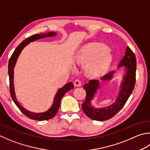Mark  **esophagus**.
<instances>
[{
	"label": "esophagus",
	"instance_id": "obj_1",
	"mask_svg": "<svg viewBox=\"0 0 150 150\" xmlns=\"http://www.w3.org/2000/svg\"><path fill=\"white\" fill-rule=\"evenodd\" d=\"M74 84H75V86H81V81L80 79H76L74 82Z\"/></svg>",
	"mask_w": 150,
	"mask_h": 150
}]
</instances>
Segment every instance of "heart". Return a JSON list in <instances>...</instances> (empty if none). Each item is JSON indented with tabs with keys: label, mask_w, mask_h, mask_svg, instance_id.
Here are the masks:
<instances>
[{
	"label": "heart",
	"mask_w": 150,
	"mask_h": 150,
	"mask_svg": "<svg viewBox=\"0 0 150 150\" xmlns=\"http://www.w3.org/2000/svg\"><path fill=\"white\" fill-rule=\"evenodd\" d=\"M111 60L112 56L108 52V48L104 44L99 43L88 44L77 55V62L89 64L87 71L91 75H99L105 72Z\"/></svg>",
	"instance_id": "1"
}]
</instances>
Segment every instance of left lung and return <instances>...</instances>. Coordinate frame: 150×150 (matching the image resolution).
<instances>
[{"mask_svg": "<svg viewBox=\"0 0 150 150\" xmlns=\"http://www.w3.org/2000/svg\"><path fill=\"white\" fill-rule=\"evenodd\" d=\"M124 66H125L127 72L124 76V81L121 86V91L116 101L109 107L103 108H96L91 106V101L99 86V81L91 80L89 81L88 84H84L83 87L86 90V96L84 102L82 104V108L88 118L97 121H105L112 118L124 107L131 93L133 92L136 83V56L128 46L126 48L125 56L119 64L118 68ZM114 73V71L109 72L104 75L101 79H110Z\"/></svg>", "mask_w": 150, "mask_h": 150, "instance_id": "1", "label": "left lung"}]
</instances>
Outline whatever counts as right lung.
I'll list each match as a JSON object with an SVG mask.
<instances>
[{"mask_svg": "<svg viewBox=\"0 0 150 150\" xmlns=\"http://www.w3.org/2000/svg\"><path fill=\"white\" fill-rule=\"evenodd\" d=\"M56 33L53 32H49V33L45 34H34L32 36L26 38L25 40L21 43L17 47V48L15 49L13 54H11V57L9 60L8 62V75H9V81H10V92L11 97V99H13L15 104L17 105V107L19 108V109L21 111V112L25 114L26 116L28 118H30L34 120H38V121H43V120H47L49 119H51L52 118L57 114L58 109H59L60 105V101L64 95L69 90H71L74 88V86L72 83H69L66 84L65 86H64L62 88L58 90V92L56 94L54 97L53 105L52 107L49 108V109L46 111V112L43 113H33L30 112L29 111L25 109L22 106H21L19 102L17 101L16 95H15L14 92V87H13V68L14 66L16 65V62L17 61V58H18L19 54L21 52L22 49L25 47L30 42H34L37 40H39L40 38H46L48 36H54Z\"/></svg>", "mask_w": 150, "mask_h": 150, "instance_id": "obj_1", "label": "right lung"}]
</instances>
